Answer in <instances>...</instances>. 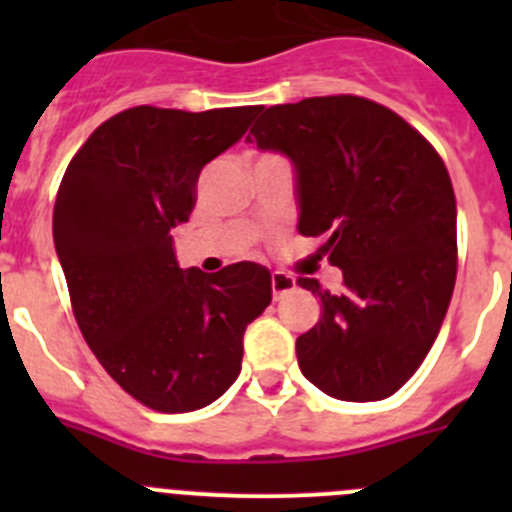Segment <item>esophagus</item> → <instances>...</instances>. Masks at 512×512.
<instances>
[{
	"label": "esophagus",
	"instance_id": "esophagus-1",
	"mask_svg": "<svg viewBox=\"0 0 512 512\" xmlns=\"http://www.w3.org/2000/svg\"><path fill=\"white\" fill-rule=\"evenodd\" d=\"M295 289V277H289L287 271H274L271 274V292H274V297H282L287 295V292H292Z\"/></svg>",
	"mask_w": 512,
	"mask_h": 512
}]
</instances>
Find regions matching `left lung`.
<instances>
[{"label": "left lung", "mask_w": 512, "mask_h": 512, "mask_svg": "<svg viewBox=\"0 0 512 512\" xmlns=\"http://www.w3.org/2000/svg\"><path fill=\"white\" fill-rule=\"evenodd\" d=\"M251 134L292 161L297 230L323 235L320 253L343 271L338 295L297 279L320 297V320L297 338L302 374L336 400L395 395L431 351L456 282L441 156L397 112L354 94L274 104Z\"/></svg>", "instance_id": "1"}]
</instances>
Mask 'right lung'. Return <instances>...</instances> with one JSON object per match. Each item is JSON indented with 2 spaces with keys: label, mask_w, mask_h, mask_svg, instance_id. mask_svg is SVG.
Wrapping results in <instances>:
<instances>
[{
  "label": "right lung",
  "mask_w": 512,
  "mask_h": 512,
  "mask_svg": "<svg viewBox=\"0 0 512 512\" xmlns=\"http://www.w3.org/2000/svg\"><path fill=\"white\" fill-rule=\"evenodd\" d=\"M253 107H133L71 158L53 243L74 318L99 364L158 413L200 410L241 374L243 333L271 302L266 266L179 269L171 228L187 223L205 164L243 138Z\"/></svg>",
  "instance_id": "obj_1"
}]
</instances>
